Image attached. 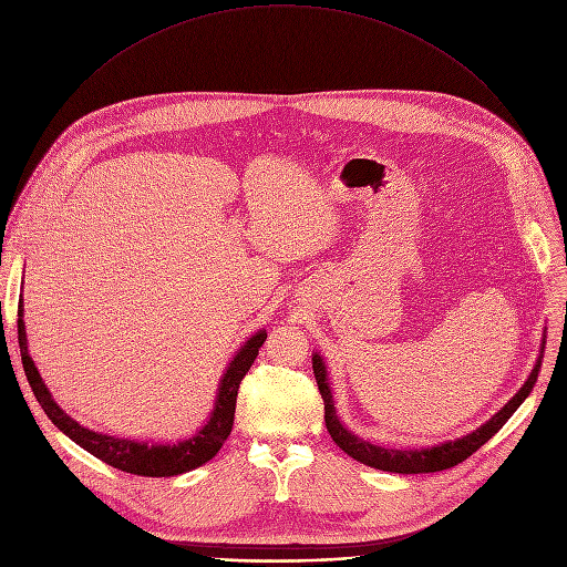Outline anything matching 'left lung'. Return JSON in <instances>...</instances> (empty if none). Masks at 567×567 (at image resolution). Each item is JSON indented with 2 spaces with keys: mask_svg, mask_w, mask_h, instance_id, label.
<instances>
[{
  "mask_svg": "<svg viewBox=\"0 0 567 567\" xmlns=\"http://www.w3.org/2000/svg\"><path fill=\"white\" fill-rule=\"evenodd\" d=\"M543 350H545V343H543L540 352ZM540 362H543V357H538V362H536L529 380L523 384V389L513 395L486 425H482L480 430H475L468 436L450 441V443H441V445L427 447V450H389V447L373 445L369 441H362L354 434H350L337 419L332 393H330V386L326 380V367H323V359L319 354L312 357V369H315V378H317L323 404H326V427H328L332 441L348 456L367 463V466H371V468L398 473V475H419V473H439V471H447V468L456 466V463L466 461L473 452H477L491 436H495L502 430V425L513 416V411H516L525 402V398L532 393V389L538 380Z\"/></svg>",
  "mask_w": 567,
  "mask_h": 567,
  "instance_id": "1",
  "label": "left lung"
}]
</instances>
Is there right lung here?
I'll use <instances>...</instances> for the list:
<instances>
[{
	"label": "right lung",
	"mask_w": 567,
	"mask_h": 567,
	"mask_svg": "<svg viewBox=\"0 0 567 567\" xmlns=\"http://www.w3.org/2000/svg\"><path fill=\"white\" fill-rule=\"evenodd\" d=\"M22 300L18 305V343H20V354H22V367L29 380V386L44 409V414L49 421L54 423L63 434H68L74 443H79L83 450L94 454L109 466L131 473V475H142V477H174L187 471H194L203 466L205 461H210L224 445V441L230 436L233 430V419H235V404H237V391L252 367L257 352H260L262 343L267 341V332L260 330L255 337L246 341V346L235 354L230 362L221 386L219 395L215 402V411L196 436L181 441L176 445H148V443H137V441H126V439H115L109 434H96L85 427H81L76 421H72L65 411L54 402L51 393L47 391L38 369L33 367V359L29 357L27 350V332H24V321H22Z\"/></svg>",
	"instance_id": "1"
}]
</instances>
